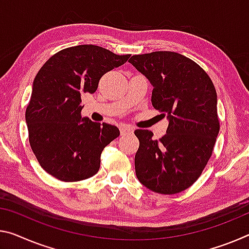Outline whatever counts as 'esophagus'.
<instances>
[{"label": "esophagus", "mask_w": 249, "mask_h": 249, "mask_svg": "<svg viewBox=\"0 0 249 249\" xmlns=\"http://www.w3.org/2000/svg\"><path fill=\"white\" fill-rule=\"evenodd\" d=\"M120 131H121L122 135H126V134H132L133 133V129L129 128V127H126V126H121Z\"/></svg>", "instance_id": "1"}]
</instances>
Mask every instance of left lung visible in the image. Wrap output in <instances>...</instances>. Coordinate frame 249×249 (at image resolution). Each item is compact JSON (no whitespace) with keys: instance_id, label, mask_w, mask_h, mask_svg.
Returning <instances> with one entry per match:
<instances>
[{"instance_id":"obj_1","label":"left lung","mask_w":249,"mask_h":249,"mask_svg":"<svg viewBox=\"0 0 249 249\" xmlns=\"http://www.w3.org/2000/svg\"><path fill=\"white\" fill-rule=\"evenodd\" d=\"M128 62L151 82L154 108L168 118L159 141L148 129L135 131L136 176L153 192L177 194L195 183L212 156L219 133L215 86L197 63L175 52L133 55Z\"/></svg>"}]
</instances>
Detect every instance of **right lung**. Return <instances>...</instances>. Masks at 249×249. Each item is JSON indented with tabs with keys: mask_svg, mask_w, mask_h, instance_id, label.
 Here are the masks:
<instances>
[{
	"mask_svg": "<svg viewBox=\"0 0 249 249\" xmlns=\"http://www.w3.org/2000/svg\"><path fill=\"white\" fill-rule=\"evenodd\" d=\"M129 56L92 44L77 45L54 54L38 71L25 120L31 148L50 175L78 181L98 172L102 152L120 131L82 117V95L95 92L101 77Z\"/></svg>",
	"mask_w": 249,
	"mask_h": 249,
	"instance_id": "obj_1",
	"label": "right lung"
}]
</instances>
